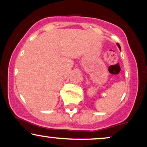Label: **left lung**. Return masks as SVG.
I'll use <instances>...</instances> for the list:
<instances>
[{
  "mask_svg": "<svg viewBox=\"0 0 147 147\" xmlns=\"http://www.w3.org/2000/svg\"><path fill=\"white\" fill-rule=\"evenodd\" d=\"M117 45H118V47H119V48H120V45H119V44H118V43H117Z\"/></svg>",
  "mask_w": 147,
  "mask_h": 147,
  "instance_id": "obj_1",
  "label": "left lung"
}]
</instances>
